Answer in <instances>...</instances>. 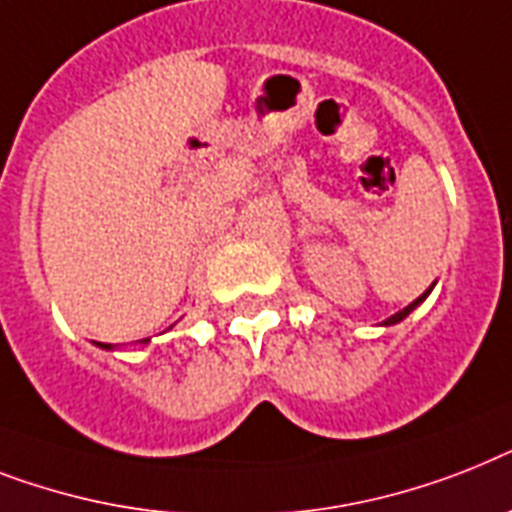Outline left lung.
<instances>
[{
	"mask_svg": "<svg viewBox=\"0 0 512 512\" xmlns=\"http://www.w3.org/2000/svg\"><path fill=\"white\" fill-rule=\"evenodd\" d=\"M431 290H433V285H431V288H428V290H425V293H423V296H418V298H415V301H412V304L410 306H404V309H402V312H396V314H391V317H388V320L386 322H383V325H396V322H402L404 320V317H410V314L412 312H415V309H418V306L420 304H423V301H425V298H428V293H431Z\"/></svg>",
	"mask_w": 512,
	"mask_h": 512,
	"instance_id": "left-lung-1",
	"label": "left lung"
}]
</instances>
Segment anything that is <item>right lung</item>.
Returning a JSON list of instances; mask_svg holds the SVG:
<instances>
[{"label":"right lung","mask_w":512,"mask_h":512,"mask_svg":"<svg viewBox=\"0 0 512 512\" xmlns=\"http://www.w3.org/2000/svg\"><path fill=\"white\" fill-rule=\"evenodd\" d=\"M147 341H150V338H145V341H142V343H147ZM97 346H100V349H105V351H113V349H116L113 343H97Z\"/></svg>","instance_id":"right-lung-1"}]
</instances>
